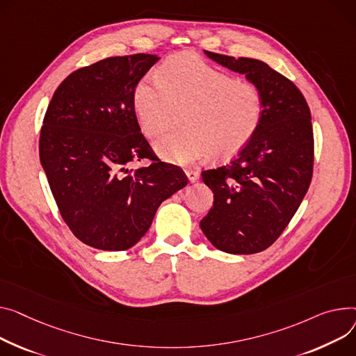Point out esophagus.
I'll list each match as a JSON object with an SVG mask.
<instances>
[{"label": "esophagus", "instance_id": "obj_1", "mask_svg": "<svg viewBox=\"0 0 356 356\" xmlns=\"http://www.w3.org/2000/svg\"><path fill=\"white\" fill-rule=\"evenodd\" d=\"M186 176H187L188 181L195 183V181L199 180V176H200V175H199V172L195 170V169H187V170H186Z\"/></svg>", "mask_w": 356, "mask_h": 356}]
</instances>
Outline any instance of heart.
Instances as JSON below:
<instances>
[{
    "mask_svg": "<svg viewBox=\"0 0 356 356\" xmlns=\"http://www.w3.org/2000/svg\"><path fill=\"white\" fill-rule=\"evenodd\" d=\"M133 107L147 137L170 129L177 113H183L184 130L154 141L156 153L177 164L203 156L216 161L234 156L253 138L265 115V100L256 86L192 54L170 57L159 70V81L141 79L133 91Z\"/></svg>",
    "mask_w": 356,
    "mask_h": 356,
    "instance_id": "b5f03b06",
    "label": "heart"
}]
</instances>
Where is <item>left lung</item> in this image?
Returning a JSON list of instances; mask_svg holds the SVG:
<instances>
[{"mask_svg": "<svg viewBox=\"0 0 356 356\" xmlns=\"http://www.w3.org/2000/svg\"><path fill=\"white\" fill-rule=\"evenodd\" d=\"M243 74L265 100L262 124L232 161L202 172L213 206L200 229L216 249L252 254L268 249L289 225L309 188L314 170L311 110L299 88L254 58L206 51Z\"/></svg>", "mask_w": 356, "mask_h": 356, "instance_id": "1", "label": "left lung"}]
</instances>
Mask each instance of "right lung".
Listing matches in <instances>:
<instances>
[{
    "mask_svg": "<svg viewBox=\"0 0 356 356\" xmlns=\"http://www.w3.org/2000/svg\"><path fill=\"white\" fill-rule=\"evenodd\" d=\"M159 60L133 54L79 68L58 86L47 108L41 165L61 218L94 249L134 246L161 202L187 184L180 168L154 156L133 107L137 83ZM143 158L152 163L128 169Z\"/></svg>",
    "mask_w": 356,
    "mask_h": 356,
    "instance_id": "1",
    "label": "right lung"
}]
</instances>
